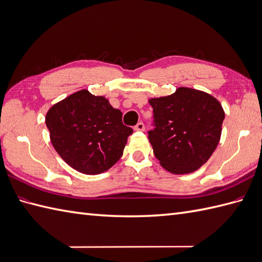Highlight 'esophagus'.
I'll use <instances>...</instances> for the list:
<instances>
[{
	"instance_id": "34e87169",
	"label": "esophagus",
	"mask_w": 262,
	"mask_h": 262,
	"mask_svg": "<svg viewBox=\"0 0 262 262\" xmlns=\"http://www.w3.org/2000/svg\"><path fill=\"white\" fill-rule=\"evenodd\" d=\"M134 129L137 130V132H144L145 130V125L143 123H138L135 127H134Z\"/></svg>"
}]
</instances>
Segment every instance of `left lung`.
<instances>
[{
	"label": "left lung",
	"instance_id": "obj_1",
	"mask_svg": "<svg viewBox=\"0 0 262 262\" xmlns=\"http://www.w3.org/2000/svg\"><path fill=\"white\" fill-rule=\"evenodd\" d=\"M148 102L155 126L148 139L156 159L169 173L195 172L220 142L226 116L221 103L204 91L186 87Z\"/></svg>",
	"mask_w": 262,
	"mask_h": 262
}]
</instances>
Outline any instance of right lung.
Wrapping results in <instances>:
<instances>
[{
    "label": "right lung",
    "instance_id": "right-lung-1",
    "mask_svg": "<svg viewBox=\"0 0 262 262\" xmlns=\"http://www.w3.org/2000/svg\"><path fill=\"white\" fill-rule=\"evenodd\" d=\"M123 114L102 96L79 90L49 109L46 125L60 157L76 171L96 175L106 172L124 153L133 134Z\"/></svg>",
    "mask_w": 262,
    "mask_h": 262
}]
</instances>
